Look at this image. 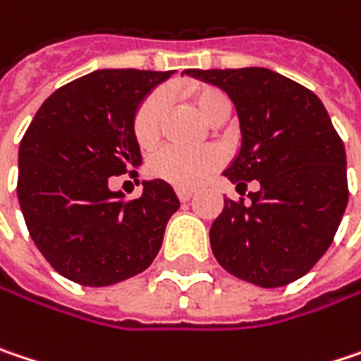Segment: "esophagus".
I'll return each mask as SVG.
<instances>
[{
	"instance_id": "1",
	"label": "esophagus",
	"mask_w": 361,
	"mask_h": 361,
	"mask_svg": "<svg viewBox=\"0 0 361 361\" xmlns=\"http://www.w3.org/2000/svg\"><path fill=\"white\" fill-rule=\"evenodd\" d=\"M176 192H178V198H180L181 202H188L194 196V190H190V188H178Z\"/></svg>"
}]
</instances>
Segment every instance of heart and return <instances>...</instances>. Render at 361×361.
I'll return each mask as SVG.
<instances>
[{
  "label": "heart",
  "mask_w": 361,
  "mask_h": 361,
  "mask_svg": "<svg viewBox=\"0 0 361 361\" xmlns=\"http://www.w3.org/2000/svg\"><path fill=\"white\" fill-rule=\"evenodd\" d=\"M183 92L198 107V111L213 123L223 121L231 111V101L221 88L204 86V84H188ZM165 107H167V97L161 90L150 92L138 105L132 121V132L140 147H152L159 140ZM221 163H223V154L216 148H183L178 145H169L150 157L148 173L176 188H194L202 180H207L213 171H216Z\"/></svg>",
  "instance_id": "1"
}]
</instances>
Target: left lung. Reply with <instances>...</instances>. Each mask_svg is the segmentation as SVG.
<instances>
[{
  "mask_svg": "<svg viewBox=\"0 0 361 361\" xmlns=\"http://www.w3.org/2000/svg\"><path fill=\"white\" fill-rule=\"evenodd\" d=\"M235 105L242 148L225 178L256 180L250 204L225 200L211 227L216 262L233 277L281 287L304 277L333 244L349 188L343 140L320 99L267 68L185 70Z\"/></svg>",
  "mask_w": 361,
  "mask_h": 361,
  "instance_id": "obj_1",
  "label": "left lung"
}]
</instances>
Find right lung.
I'll return each mask as SVG.
<instances>
[{"label": "right lung", "instance_id": "right-lung-1", "mask_svg": "<svg viewBox=\"0 0 361 361\" xmlns=\"http://www.w3.org/2000/svg\"><path fill=\"white\" fill-rule=\"evenodd\" d=\"M169 76L150 70L86 74L57 88L22 136L16 192L28 233L51 267L74 283L105 287L147 271L180 209L163 180L145 181L134 200L109 190V178L142 163L134 114Z\"/></svg>", "mask_w": 361, "mask_h": 361}]
</instances>
